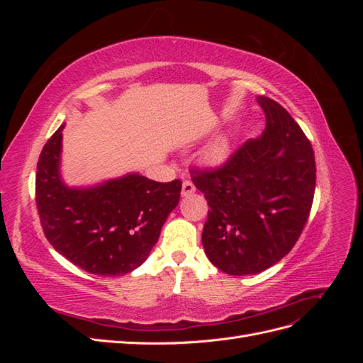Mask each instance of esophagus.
<instances>
[{
	"mask_svg": "<svg viewBox=\"0 0 363 363\" xmlns=\"http://www.w3.org/2000/svg\"><path fill=\"white\" fill-rule=\"evenodd\" d=\"M194 192H195L194 183L189 182V180L183 182V184H182V196H189V195H192Z\"/></svg>",
	"mask_w": 363,
	"mask_h": 363,
	"instance_id": "1",
	"label": "esophagus"
}]
</instances>
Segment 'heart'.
Masks as SVG:
<instances>
[{
	"label": "heart",
	"instance_id": "1",
	"mask_svg": "<svg viewBox=\"0 0 363 363\" xmlns=\"http://www.w3.org/2000/svg\"><path fill=\"white\" fill-rule=\"evenodd\" d=\"M230 152V145L228 140L225 138H219L215 140L212 145H208L206 151L203 152V162L208 167H215V164H219L224 162Z\"/></svg>",
	"mask_w": 363,
	"mask_h": 363
}]
</instances>
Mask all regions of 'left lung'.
<instances>
[{"mask_svg":"<svg viewBox=\"0 0 363 363\" xmlns=\"http://www.w3.org/2000/svg\"><path fill=\"white\" fill-rule=\"evenodd\" d=\"M263 133L247 140L223 168L195 172L208 203L203 228L207 259L230 276L276 265L298 240L311 213L316 167L309 139L284 107L257 96Z\"/></svg>","mask_w":363,"mask_h":363,"instance_id":"obj_1","label":"left lung"}]
</instances>
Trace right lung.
I'll list each match as a JSON object with an SVG mask.
<instances>
[{
    "label": "right lung",
    "instance_id": "right-lung-1",
    "mask_svg": "<svg viewBox=\"0 0 363 363\" xmlns=\"http://www.w3.org/2000/svg\"><path fill=\"white\" fill-rule=\"evenodd\" d=\"M43 147L36 172L40 224L54 250L95 276H124L140 267L179 204L182 182L159 183L138 172L92 186L62 177V131Z\"/></svg>",
    "mask_w": 363,
    "mask_h": 363
}]
</instances>
